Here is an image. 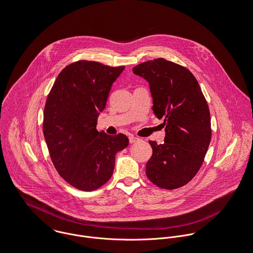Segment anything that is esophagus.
Listing matches in <instances>:
<instances>
[{
  "mask_svg": "<svg viewBox=\"0 0 253 253\" xmlns=\"http://www.w3.org/2000/svg\"><path fill=\"white\" fill-rule=\"evenodd\" d=\"M138 140H139L138 137H136V136H129V141H130V143H135V142L138 141Z\"/></svg>",
  "mask_w": 253,
  "mask_h": 253,
  "instance_id": "34e87169",
  "label": "esophagus"
}]
</instances>
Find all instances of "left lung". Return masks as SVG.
I'll list each match as a JSON object with an SVG mask.
<instances>
[{"label":"left lung","mask_w":253,"mask_h":253,"mask_svg":"<svg viewBox=\"0 0 253 253\" xmlns=\"http://www.w3.org/2000/svg\"><path fill=\"white\" fill-rule=\"evenodd\" d=\"M133 72L148 82L152 110L166 132L164 143L149 140L153 153L146 175L162 189L180 188L197 173L211 141L206 99L190 70L165 58L142 62Z\"/></svg>","instance_id":"8db88e82"}]
</instances>
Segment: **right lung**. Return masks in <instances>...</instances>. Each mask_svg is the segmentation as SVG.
<instances>
[{
	"instance_id": "add662e5",
	"label": "right lung",
	"mask_w": 253,
	"mask_h": 253,
	"mask_svg": "<svg viewBox=\"0 0 253 253\" xmlns=\"http://www.w3.org/2000/svg\"><path fill=\"white\" fill-rule=\"evenodd\" d=\"M125 66L79 60L58 74L44 108L43 134L52 162L74 188L90 192L112 177L117 152L129 144L123 134L96 130L111 87Z\"/></svg>"
}]
</instances>
